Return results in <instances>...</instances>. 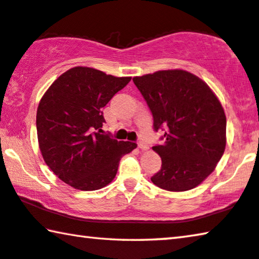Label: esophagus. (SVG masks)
<instances>
[{"instance_id":"34e87169","label":"esophagus","mask_w":259,"mask_h":259,"mask_svg":"<svg viewBox=\"0 0 259 259\" xmlns=\"http://www.w3.org/2000/svg\"><path fill=\"white\" fill-rule=\"evenodd\" d=\"M138 147L141 150H143V151H146V150H149V146H147L144 142H139L138 143Z\"/></svg>"}]
</instances>
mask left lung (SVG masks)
<instances>
[{
  "instance_id": "1",
  "label": "left lung",
  "mask_w": 259,
  "mask_h": 259,
  "mask_svg": "<svg viewBox=\"0 0 259 259\" xmlns=\"http://www.w3.org/2000/svg\"><path fill=\"white\" fill-rule=\"evenodd\" d=\"M153 115V129L165 131L152 147L161 169L151 178L168 191H187L210 175L226 147V115L208 85L186 70H161L133 78Z\"/></svg>"
}]
</instances>
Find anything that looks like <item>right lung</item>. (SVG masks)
Returning <instances> with one entry per match:
<instances>
[{"mask_svg":"<svg viewBox=\"0 0 259 259\" xmlns=\"http://www.w3.org/2000/svg\"><path fill=\"white\" fill-rule=\"evenodd\" d=\"M130 80L75 67L41 98L36 110L39 147L45 162L64 183L84 191L104 188L114 180L123 155L137 147L101 134L106 122L101 109Z\"/></svg>","mask_w":259,"mask_h":259,"instance_id":"1","label":"right lung"}]
</instances>
